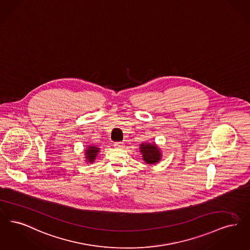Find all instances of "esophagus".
Returning a JSON list of instances; mask_svg holds the SVG:
<instances>
[{
  "label": "esophagus",
  "instance_id": "esophagus-1",
  "mask_svg": "<svg viewBox=\"0 0 250 250\" xmlns=\"http://www.w3.org/2000/svg\"><path fill=\"white\" fill-rule=\"evenodd\" d=\"M123 146H124V144L122 142H115L114 143L115 148H123Z\"/></svg>",
  "mask_w": 250,
  "mask_h": 250
}]
</instances>
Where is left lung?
<instances>
[{
  "label": "left lung",
  "mask_w": 250,
  "mask_h": 250,
  "mask_svg": "<svg viewBox=\"0 0 250 250\" xmlns=\"http://www.w3.org/2000/svg\"><path fill=\"white\" fill-rule=\"evenodd\" d=\"M140 150L142 154V159L146 164L155 165L162 159L160 148L155 142L141 143Z\"/></svg>",
  "instance_id": "left-lung-1"
}]
</instances>
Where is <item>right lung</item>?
Returning <instances> with one entry per match:
<instances>
[{
	"instance_id": "add662e5",
	"label": "right lung",
	"mask_w": 250,
	"mask_h": 250,
	"mask_svg": "<svg viewBox=\"0 0 250 250\" xmlns=\"http://www.w3.org/2000/svg\"><path fill=\"white\" fill-rule=\"evenodd\" d=\"M84 151V158H85V163H94L96 160V157L98 155V153L100 152V148H98L97 146L94 145H88L87 148Z\"/></svg>"
}]
</instances>
